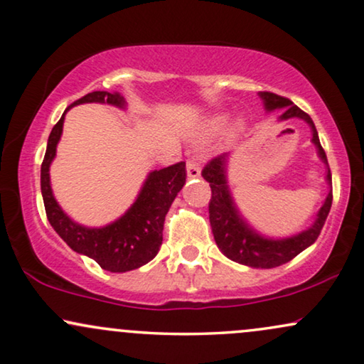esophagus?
I'll use <instances>...</instances> for the list:
<instances>
[{
    "label": "esophagus",
    "instance_id": "34e87169",
    "mask_svg": "<svg viewBox=\"0 0 364 364\" xmlns=\"http://www.w3.org/2000/svg\"><path fill=\"white\" fill-rule=\"evenodd\" d=\"M186 173L189 180H193V178H199V175H201V168H199V163L194 160V158H189L188 160Z\"/></svg>",
    "mask_w": 364,
    "mask_h": 364
}]
</instances>
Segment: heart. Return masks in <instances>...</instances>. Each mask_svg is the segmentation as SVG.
I'll list each match as a JSON object with an SVG mask.
<instances>
[{"label":"heart","instance_id":"b5f03b06","mask_svg":"<svg viewBox=\"0 0 364 364\" xmlns=\"http://www.w3.org/2000/svg\"><path fill=\"white\" fill-rule=\"evenodd\" d=\"M226 120H228L226 115H216V117H213V119L208 122L209 130H219V129H223L224 124H226ZM242 127H244V124H242V122H240V120L234 122V124L231 125V133H232V135H237V133L242 132Z\"/></svg>","mask_w":364,"mask_h":364}]
</instances>
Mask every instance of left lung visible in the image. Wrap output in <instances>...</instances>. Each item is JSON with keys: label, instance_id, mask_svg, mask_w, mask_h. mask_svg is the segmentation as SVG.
<instances>
[{"label": "left lung", "instance_id": "1", "mask_svg": "<svg viewBox=\"0 0 364 364\" xmlns=\"http://www.w3.org/2000/svg\"><path fill=\"white\" fill-rule=\"evenodd\" d=\"M259 97L264 102V107L267 112L280 110L279 120L289 119H301L306 122L311 130V143L316 146L318 158L326 165V183L331 184V173L328 168V160H326L325 150L320 145L318 132L315 129L314 120L310 119L309 114L300 110L294 102L280 97L272 92H259ZM228 158L229 153H223L204 166L203 178L211 186L213 196L209 201V223H211L213 235L216 240L218 247L228 259L234 262L247 265L254 269H274L279 265L287 264L295 255H299L301 250L310 247L315 242L321 232V228L328 218L333 194L328 191L323 204L316 213L314 224L305 231H301L290 237H267L250 226V224L242 218L235 206L232 194L229 191L228 184Z\"/></svg>", "mask_w": 364, "mask_h": 364}]
</instances>
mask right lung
<instances>
[{
	"mask_svg": "<svg viewBox=\"0 0 364 364\" xmlns=\"http://www.w3.org/2000/svg\"><path fill=\"white\" fill-rule=\"evenodd\" d=\"M80 104H109L127 109V102L119 92L110 94L104 90L90 92L65 109L50 132L41 165V193L46 214L54 231L75 252L94 259L102 269L110 272H129L150 262L160 250L165 216L186 183V163L181 161L148 173L135 203L114 223L102 228H87L73 221L55 201L50 188L49 168L63 135L64 117L69 109Z\"/></svg>",
	"mask_w": 364,
	"mask_h": 364,
	"instance_id": "add662e5",
	"label": "right lung"
}]
</instances>
